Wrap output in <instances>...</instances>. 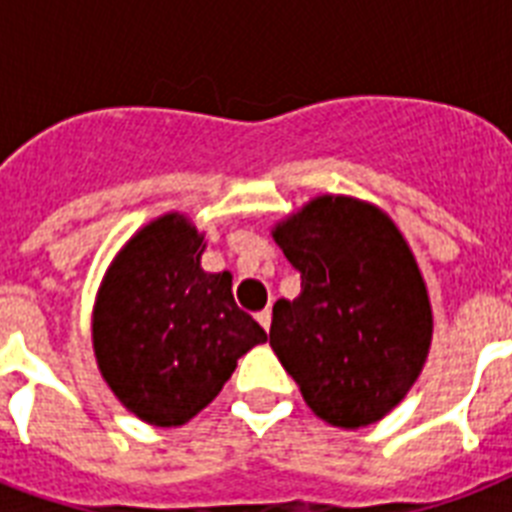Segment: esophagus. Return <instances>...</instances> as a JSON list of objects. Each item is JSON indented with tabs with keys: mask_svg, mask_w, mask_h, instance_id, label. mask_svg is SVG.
<instances>
[{
	"mask_svg": "<svg viewBox=\"0 0 512 512\" xmlns=\"http://www.w3.org/2000/svg\"><path fill=\"white\" fill-rule=\"evenodd\" d=\"M255 319H257V324H260V327L265 329V332H268V329H271V311H268V308H265V311L257 313Z\"/></svg>",
	"mask_w": 512,
	"mask_h": 512,
	"instance_id": "34e87169",
	"label": "esophagus"
}]
</instances>
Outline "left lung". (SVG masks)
<instances>
[{
  "instance_id": "8db88e82",
  "label": "left lung",
  "mask_w": 512,
  "mask_h": 512,
  "mask_svg": "<svg viewBox=\"0 0 512 512\" xmlns=\"http://www.w3.org/2000/svg\"><path fill=\"white\" fill-rule=\"evenodd\" d=\"M273 239L300 271V297L273 305V353L321 420L372 425L412 388L433 337L412 249L388 215L345 196L313 199Z\"/></svg>"
}]
</instances>
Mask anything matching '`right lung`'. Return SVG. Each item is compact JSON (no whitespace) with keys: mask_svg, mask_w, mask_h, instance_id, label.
Returning <instances> with one entry per match:
<instances>
[{"mask_svg":"<svg viewBox=\"0 0 512 512\" xmlns=\"http://www.w3.org/2000/svg\"><path fill=\"white\" fill-rule=\"evenodd\" d=\"M204 236L164 215L130 239L100 287L92 342L108 388L140 420L183 425L268 340L233 300L231 273L201 271Z\"/></svg>","mask_w":512,"mask_h":512,"instance_id":"add662e5","label":"right lung"}]
</instances>
